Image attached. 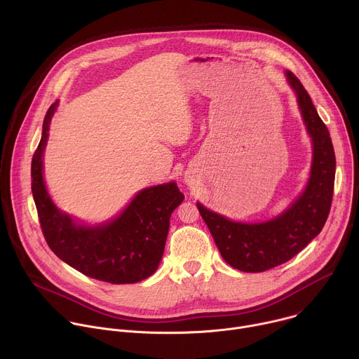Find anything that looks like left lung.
<instances>
[{
  "label": "left lung",
  "instance_id": "left-lung-1",
  "mask_svg": "<svg viewBox=\"0 0 359 359\" xmlns=\"http://www.w3.org/2000/svg\"><path fill=\"white\" fill-rule=\"evenodd\" d=\"M285 76L314 147L310 179L302 194L278 217L252 224L231 222L197 203L224 262L244 273H262L291 260L320 234L332 203L335 153L330 132L299 79L290 71Z\"/></svg>",
  "mask_w": 359,
  "mask_h": 359
}]
</instances>
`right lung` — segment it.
<instances>
[{
	"label": "right lung",
	"mask_w": 359,
	"mask_h": 359,
	"mask_svg": "<svg viewBox=\"0 0 359 359\" xmlns=\"http://www.w3.org/2000/svg\"><path fill=\"white\" fill-rule=\"evenodd\" d=\"M58 102L49 107L32 156L31 189L43 237L58 257L82 274L111 284H133L156 271L172 212L184 196L175 182L140 190L112 222L88 227L60 212L42 177V153Z\"/></svg>",
	"instance_id": "add662e5"
}]
</instances>
